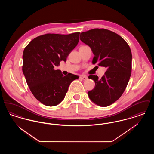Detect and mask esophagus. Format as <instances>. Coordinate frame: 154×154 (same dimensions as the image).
<instances>
[{
	"label": "esophagus",
	"instance_id": "obj_1",
	"mask_svg": "<svg viewBox=\"0 0 154 154\" xmlns=\"http://www.w3.org/2000/svg\"><path fill=\"white\" fill-rule=\"evenodd\" d=\"M80 79H81L82 80H85L88 79V77L86 76V75H81L80 76Z\"/></svg>",
	"mask_w": 154,
	"mask_h": 154
}]
</instances>
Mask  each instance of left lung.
Here are the masks:
<instances>
[{"instance_id": "left-lung-1", "label": "left lung", "mask_w": 154, "mask_h": 154, "mask_svg": "<svg viewBox=\"0 0 154 154\" xmlns=\"http://www.w3.org/2000/svg\"><path fill=\"white\" fill-rule=\"evenodd\" d=\"M80 40L94 55L92 63L107 68L101 79L95 75L89 79L95 86L89 91L90 100L107 107L117 101L124 92L132 71V52L128 43L117 33L105 29H93L80 34Z\"/></svg>"}]
</instances>
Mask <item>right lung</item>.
Listing matches in <instances>:
<instances>
[{
	"instance_id": "1",
	"label": "right lung",
	"mask_w": 154,
	"mask_h": 154,
	"mask_svg": "<svg viewBox=\"0 0 154 154\" xmlns=\"http://www.w3.org/2000/svg\"><path fill=\"white\" fill-rule=\"evenodd\" d=\"M80 32L69 35L46 34L33 39L23 52L22 72L27 84L37 100L47 106H55L65 98L69 87L79 76L63 75L55 70L60 61L79 42Z\"/></svg>"
}]
</instances>
